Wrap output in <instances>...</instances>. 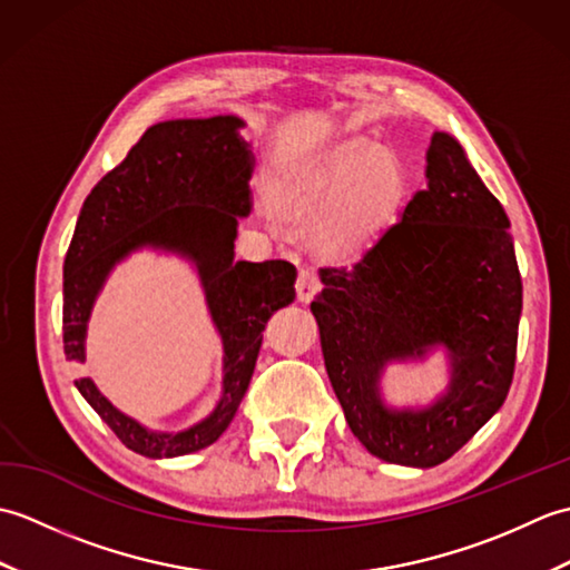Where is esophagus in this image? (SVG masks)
I'll return each mask as SVG.
<instances>
[{
	"label": "esophagus",
	"mask_w": 570,
	"mask_h": 570,
	"mask_svg": "<svg viewBox=\"0 0 570 570\" xmlns=\"http://www.w3.org/2000/svg\"><path fill=\"white\" fill-rule=\"evenodd\" d=\"M318 292V276L313 269H301L298 282H296V294L301 304H308V301Z\"/></svg>",
	"instance_id": "34e87169"
}]
</instances>
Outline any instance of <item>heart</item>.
Returning a JSON list of instances; mask_svg holds the SVG:
<instances>
[{"label": "heart", "mask_w": 570, "mask_h": 570, "mask_svg": "<svg viewBox=\"0 0 570 570\" xmlns=\"http://www.w3.org/2000/svg\"><path fill=\"white\" fill-rule=\"evenodd\" d=\"M406 193V171L392 151L367 141H345L325 151L282 188L294 215H325L318 242L331 252H355L392 220Z\"/></svg>", "instance_id": "heart-1"}]
</instances>
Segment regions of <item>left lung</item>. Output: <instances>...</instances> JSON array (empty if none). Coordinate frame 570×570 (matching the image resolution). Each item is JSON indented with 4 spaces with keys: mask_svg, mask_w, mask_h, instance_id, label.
Listing matches in <instances>:
<instances>
[{
    "mask_svg": "<svg viewBox=\"0 0 570 570\" xmlns=\"http://www.w3.org/2000/svg\"><path fill=\"white\" fill-rule=\"evenodd\" d=\"M311 304L325 370L355 439L384 463L433 468L498 414L510 392L522 278L510 217L465 149L433 131L426 188L353 266L321 269ZM441 348L434 402L394 407L383 374Z\"/></svg>",
    "mask_w": 570,
    "mask_h": 570,
    "instance_id": "8db88e82",
    "label": "left lung"
}]
</instances>
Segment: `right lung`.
Instances as JSON below:
<instances>
[{
  "mask_svg": "<svg viewBox=\"0 0 570 570\" xmlns=\"http://www.w3.org/2000/svg\"><path fill=\"white\" fill-rule=\"evenodd\" d=\"M242 127L235 115L149 127L85 198L63 262V347L72 362L88 357L95 301L117 264L151 249L186 259L198 274L223 341V392L208 416L180 431H154L119 411L90 377L76 382L117 439L154 460L196 453L220 439L249 386L266 321L296 298L294 264L235 262L237 225L252 210L254 171Z\"/></svg>",
  "mask_w": 570,
  "mask_h": 570,
  "instance_id": "1",
  "label": "right lung"
}]
</instances>
